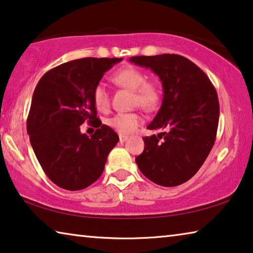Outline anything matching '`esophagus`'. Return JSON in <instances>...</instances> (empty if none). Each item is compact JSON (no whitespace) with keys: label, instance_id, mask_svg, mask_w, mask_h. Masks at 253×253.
I'll return each instance as SVG.
<instances>
[{"label":"esophagus","instance_id":"obj_1","mask_svg":"<svg viewBox=\"0 0 253 253\" xmlns=\"http://www.w3.org/2000/svg\"><path fill=\"white\" fill-rule=\"evenodd\" d=\"M119 139H120V142H126L127 139H128V136L127 135H124V134H120L119 135Z\"/></svg>","mask_w":253,"mask_h":253}]
</instances>
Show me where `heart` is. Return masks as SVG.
Here are the masks:
<instances>
[{"label":"heart","mask_w":253,"mask_h":253,"mask_svg":"<svg viewBox=\"0 0 253 253\" xmlns=\"http://www.w3.org/2000/svg\"><path fill=\"white\" fill-rule=\"evenodd\" d=\"M112 81L117 85L133 92L134 103L144 109H154L160 102L159 86L153 82H147L142 71L135 67H125L112 75ZM92 100L100 111H107L110 106V95L105 84L99 83L92 91ZM143 119L135 112H119L108 120V125L120 134H130L137 129Z\"/></svg>","instance_id":"obj_1"}]
</instances>
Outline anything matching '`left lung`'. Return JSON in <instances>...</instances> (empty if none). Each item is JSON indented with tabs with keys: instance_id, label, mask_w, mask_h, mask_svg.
Returning <instances> with one entry per match:
<instances>
[{
	"instance_id": "1",
	"label": "left lung",
	"mask_w": 253,
	"mask_h": 253,
	"mask_svg": "<svg viewBox=\"0 0 253 253\" xmlns=\"http://www.w3.org/2000/svg\"><path fill=\"white\" fill-rule=\"evenodd\" d=\"M129 61L153 71L162 82L161 108L144 137L145 147L135 159L147 179L163 187L188 181L205 162L217 133L219 103L208 76L180 55L134 56Z\"/></svg>"
}]
</instances>
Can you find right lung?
<instances>
[{
	"mask_svg": "<svg viewBox=\"0 0 253 253\" xmlns=\"http://www.w3.org/2000/svg\"><path fill=\"white\" fill-rule=\"evenodd\" d=\"M120 61L75 59L48 71L36 86L27 131L42 170L63 189L81 190L97 181L119 141L117 133L97 118L92 91ZM85 121L98 128L91 138L81 133Z\"/></svg>",
	"mask_w": 253,
	"mask_h": 253,
	"instance_id": "1",
	"label": "right lung"
}]
</instances>
